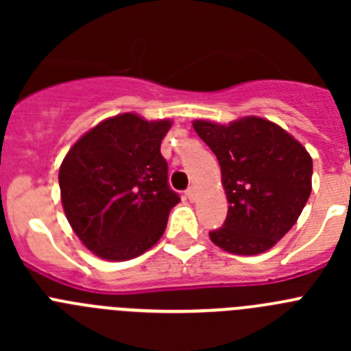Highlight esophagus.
Returning <instances> with one entry per match:
<instances>
[{"label":"esophagus","instance_id":"1","mask_svg":"<svg viewBox=\"0 0 351 351\" xmlns=\"http://www.w3.org/2000/svg\"><path fill=\"white\" fill-rule=\"evenodd\" d=\"M186 197H188V200H191V202H193L195 197H197V188H195V186H190V188L186 190Z\"/></svg>","mask_w":351,"mask_h":351}]
</instances>
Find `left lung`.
Here are the masks:
<instances>
[{
	"label": "left lung",
	"mask_w": 351,
	"mask_h": 351,
	"mask_svg": "<svg viewBox=\"0 0 351 351\" xmlns=\"http://www.w3.org/2000/svg\"><path fill=\"white\" fill-rule=\"evenodd\" d=\"M193 128L218 158L228 200L225 223L209 232L210 241L234 255L271 250L295 225L311 195L308 151L262 117L228 126L195 121Z\"/></svg>",
	"instance_id": "1"
}]
</instances>
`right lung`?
<instances>
[{
  "instance_id": "1",
  "label": "right lung",
  "mask_w": 351,
  "mask_h": 351,
  "mask_svg": "<svg viewBox=\"0 0 351 351\" xmlns=\"http://www.w3.org/2000/svg\"><path fill=\"white\" fill-rule=\"evenodd\" d=\"M170 121L121 114L89 130L60 169L61 202L77 237L105 260H130L160 241L181 200L160 145Z\"/></svg>"
}]
</instances>
